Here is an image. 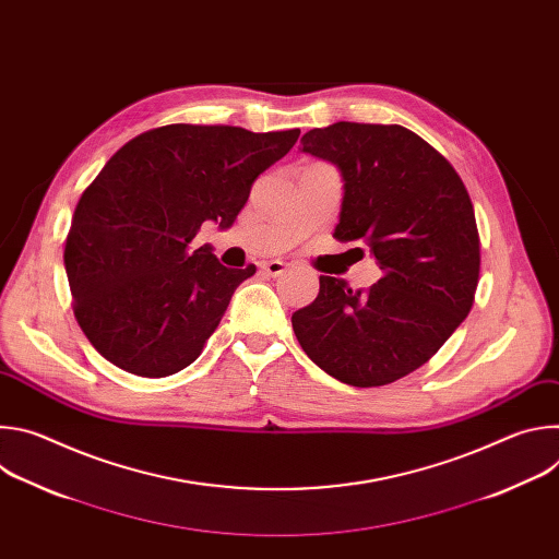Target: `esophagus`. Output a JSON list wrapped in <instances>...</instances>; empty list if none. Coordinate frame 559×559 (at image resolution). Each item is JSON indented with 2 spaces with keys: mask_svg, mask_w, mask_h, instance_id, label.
I'll return each mask as SVG.
<instances>
[{
  "mask_svg": "<svg viewBox=\"0 0 559 559\" xmlns=\"http://www.w3.org/2000/svg\"><path fill=\"white\" fill-rule=\"evenodd\" d=\"M285 270H287V265H285L283 261H270V263H265V265H263V272H265L267 276H272V278L281 276Z\"/></svg>",
  "mask_w": 559,
  "mask_h": 559,
  "instance_id": "esophagus-1",
  "label": "esophagus"
}]
</instances>
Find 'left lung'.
<instances>
[{"mask_svg":"<svg viewBox=\"0 0 559 559\" xmlns=\"http://www.w3.org/2000/svg\"><path fill=\"white\" fill-rule=\"evenodd\" d=\"M298 150L338 168L334 236L367 243L382 278L360 292L321 276L316 300L292 313L294 334L336 380L389 384L425 365L471 311L480 238L468 192L403 126L338 121L302 134Z\"/></svg>","mask_w":559,"mask_h":559,"instance_id":"left-lung-1","label":"left lung"}]
</instances>
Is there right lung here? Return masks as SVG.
<instances>
[{
    "instance_id": "obj_1",
    "label": "right lung",
    "mask_w": 559,
    "mask_h": 559,
    "mask_svg": "<svg viewBox=\"0 0 559 559\" xmlns=\"http://www.w3.org/2000/svg\"><path fill=\"white\" fill-rule=\"evenodd\" d=\"M298 134L173 123L110 156L79 199L63 250L76 323L106 360L164 378L199 358L257 267H225L210 246L190 252L192 238L205 221L231 227Z\"/></svg>"
}]
</instances>
